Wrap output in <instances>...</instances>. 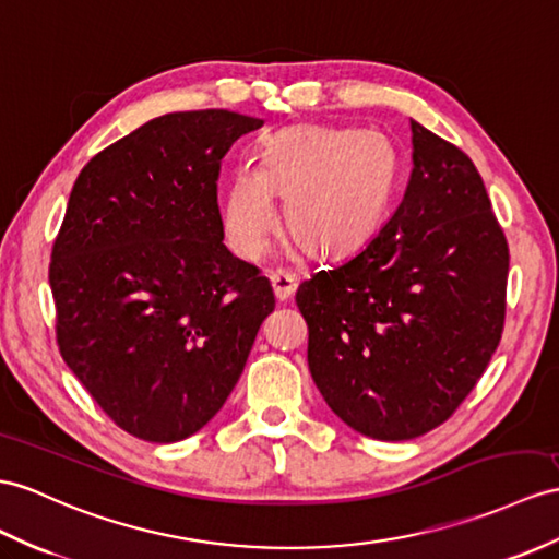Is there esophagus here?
I'll return each instance as SVG.
<instances>
[{"mask_svg":"<svg viewBox=\"0 0 559 559\" xmlns=\"http://www.w3.org/2000/svg\"><path fill=\"white\" fill-rule=\"evenodd\" d=\"M270 284H272V292H275L277 301H287V298L296 292L298 280H296V275H287V272H272Z\"/></svg>","mask_w":559,"mask_h":559,"instance_id":"1","label":"esophagus"}]
</instances>
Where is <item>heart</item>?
<instances>
[{
  "mask_svg": "<svg viewBox=\"0 0 559 559\" xmlns=\"http://www.w3.org/2000/svg\"><path fill=\"white\" fill-rule=\"evenodd\" d=\"M396 154L374 130L289 128L229 177L223 197L227 243L247 261L267 249L277 227L272 194L284 197L289 233L320 255H342L370 237L389 206Z\"/></svg>",
  "mask_w": 559,
  "mask_h": 559,
  "instance_id": "b5f03b06",
  "label": "heart"
}]
</instances>
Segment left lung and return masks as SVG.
<instances>
[{
  "mask_svg": "<svg viewBox=\"0 0 559 559\" xmlns=\"http://www.w3.org/2000/svg\"><path fill=\"white\" fill-rule=\"evenodd\" d=\"M413 173L386 225L296 292L308 367L350 429L407 441L467 399L506 322L510 253L467 154L417 120Z\"/></svg>",
  "mask_w": 559,
  "mask_h": 559,
  "instance_id": "obj_1",
  "label": "left lung"
}]
</instances>
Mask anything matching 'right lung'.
<instances>
[{
	"label": "right lung",
	"instance_id": "right-lung-1",
	"mask_svg": "<svg viewBox=\"0 0 559 559\" xmlns=\"http://www.w3.org/2000/svg\"><path fill=\"white\" fill-rule=\"evenodd\" d=\"M261 118L166 114L78 175L49 284L59 350L120 429L192 437L225 405L275 296L223 243L221 160Z\"/></svg>",
	"mask_w": 559,
	"mask_h": 559
}]
</instances>
